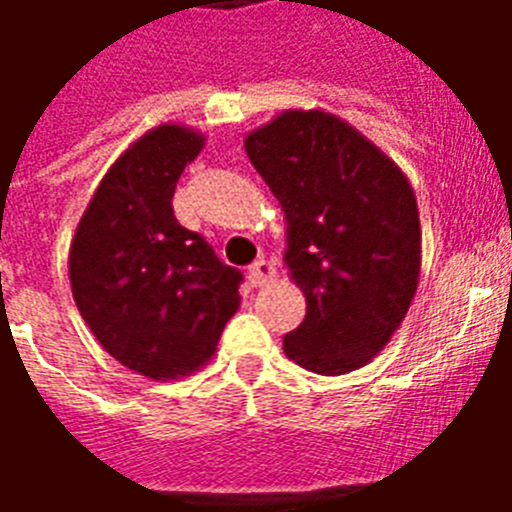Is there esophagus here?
I'll return each mask as SVG.
<instances>
[{"label":"esophagus","mask_w":512,"mask_h":512,"mask_svg":"<svg viewBox=\"0 0 512 512\" xmlns=\"http://www.w3.org/2000/svg\"><path fill=\"white\" fill-rule=\"evenodd\" d=\"M273 279H276V265H273L271 260H257V263L249 268V281H252V287H268Z\"/></svg>","instance_id":"1"}]
</instances>
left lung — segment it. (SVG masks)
<instances>
[{"label": "left lung", "mask_w": 512, "mask_h": 512, "mask_svg": "<svg viewBox=\"0 0 512 512\" xmlns=\"http://www.w3.org/2000/svg\"><path fill=\"white\" fill-rule=\"evenodd\" d=\"M279 199L289 279L305 295L284 353L316 374L361 369L401 327L420 284L422 231L404 170L324 108H287L244 138Z\"/></svg>", "instance_id": "1"}]
</instances>
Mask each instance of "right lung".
<instances>
[{
  "mask_svg": "<svg viewBox=\"0 0 512 512\" xmlns=\"http://www.w3.org/2000/svg\"><path fill=\"white\" fill-rule=\"evenodd\" d=\"M204 140L177 122L132 140L92 193L68 249L84 324L106 353L148 380L199 372L241 305V273L172 212L177 180Z\"/></svg>",
  "mask_w": 512,
  "mask_h": 512,
  "instance_id": "right-lung-1",
  "label": "right lung"
}]
</instances>
